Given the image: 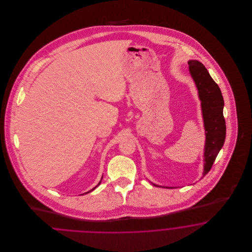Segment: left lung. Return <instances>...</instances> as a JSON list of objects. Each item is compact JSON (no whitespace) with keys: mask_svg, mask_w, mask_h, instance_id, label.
Masks as SVG:
<instances>
[{"mask_svg":"<svg viewBox=\"0 0 252 252\" xmlns=\"http://www.w3.org/2000/svg\"><path fill=\"white\" fill-rule=\"evenodd\" d=\"M188 65L191 77L197 90L198 98L201 102L200 106L206 137L203 154V177H205L213 166L226 139V122L223 115L224 99L218 85L201 62L198 60H189ZM153 185L158 186L154 183Z\"/></svg>","mask_w":252,"mask_h":252,"instance_id":"1","label":"left lung"}]
</instances>
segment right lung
<instances>
[{"instance_id":"obj_1","label":"right lung","mask_w":252,"mask_h":252,"mask_svg":"<svg viewBox=\"0 0 252 252\" xmlns=\"http://www.w3.org/2000/svg\"><path fill=\"white\" fill-rule=\"evenodd\" d=\"M102 179H103V177H102ZM102 179H101V180H102ZM101 180H100V181H99V183H98V184H97V185H96V186H95V187H94V188H93V189H92V190H91V191H89V192H85V193H88V192H92V191H94V189H95L96 187H98V186H99V185H100V183H101Z\"/></svg>"}]
</instances>
